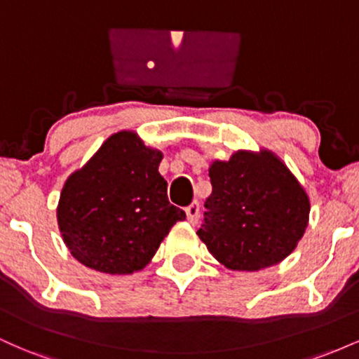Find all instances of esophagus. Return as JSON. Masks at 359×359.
Listing matches in <instances>:
<instances>
[{
    "instance_id": "1",
    "label": "esophagus",
    "mask_w": 359,
    "mask_h": 359,
    "mask_svg": "<svg viewBox=\"0 0 359 359\" xmlns=\"http://www.w3.org/2000/svg\"><path fill=\"white\" fill-rule=\"evenodd\" d=\"M199 203L197 201H194L191 205H187L185 208V214H187V221L191 222V224H197V221H199Z\"/></svg>"
}]
</instances>
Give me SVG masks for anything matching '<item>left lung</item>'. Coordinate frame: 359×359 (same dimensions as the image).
I'll return each mask as SVG.
<instances>
[{
    "mask_svg": "<svg viewBox=\"0 0 359 359\" xmlns=\"http://www.w3.org/2000/svg\"><path fill=\"white\" fill-rule=\"evenodd\" d=\"M212 192L197 231L229 270L257 271L295 250L311 212L306 191L271 151H236L209 168Z\"/></svg>",
    "mask_w": 359,
    "mask_h": 359,
    "instance_id": "left-lung-1",
    "label": "left lung"
}]
</instances>
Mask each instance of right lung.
<instances>
[{"mask_svg":"<svg viewBox=\"0 0 359 359\" xmlns=\"http://www.w3.org/2000/svg\"><path fill=\"white\" fill-rule=\"evenodd\" d=\"M160 162L162 151L143 145L133 131H119L65 180L57 221L77 262L111 275L150 263L172 226L185 219L168 203Z\"/></svg>","mask_w":359,"mask_h":359,"instance_id":"add662e5","label":"right lung"}]
</instances>
